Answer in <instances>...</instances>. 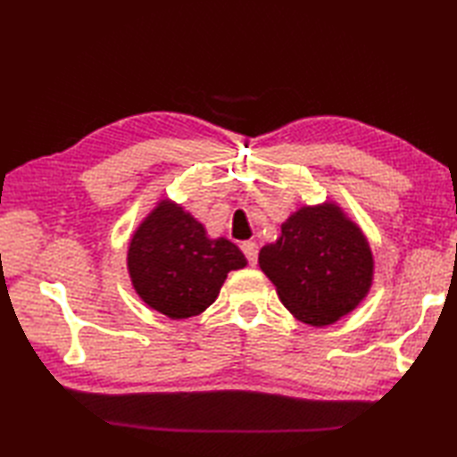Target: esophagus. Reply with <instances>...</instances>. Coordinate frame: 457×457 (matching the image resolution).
I'll return each instance as SVG.
<instances>
[{
  "instance_id": "obj_1",
  "label": "esophagus",
  "mask_w": 457,
  "mask_h": 457,
  "mask_svg": "<svg viewBox=\"0 0 457 457\" xmlns=\"http://www.w3.org/2000/svg\"><path fill=\"white\" fill-rule=\"evenodd\" d=\"M241 249H244V253L249 261V265H255L257 263V255H259V245L255 244V241H244L241 244Z\"/></svg>"
}]
</instances>
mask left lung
<instances>
[{
  "instance_id": "obj_1",
  "label": "left lung",
  "mask_w": 457,
  "mask_h": 457,
  "mask_svg": "<svg viewBox=\"0 0 457 457\" xmlns=\"http://www.w3.org/2000/svg\"><path fill=\"white\" fill-rule=\"evenodd\" d=\"M259 267L300 322L332 326L363 303L375 259L363 229L334 200L300 206L259 251Z\"/></svg>"
}]
</instances>
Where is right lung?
Returning <instances> with one entry per match:
<instances>
[{
	"label": "right lung",
	"mask_w": 457,
	"mask_h": 457,
	"mask_svg": "<svg viewBox=\"0 0 457 457\" xmlns=\"http://www.w3.org/2000/svg\"><path fill=\"white\" fill-rule=\"evenodd\" d=\"M247 259L226 237L206 228L170 198H161L135 228L128 245V273L135 293L170 320L202 314L218 298L229 270Z\"/></svg>",
	"instance_id": "obj_1"
}]
</instances>
